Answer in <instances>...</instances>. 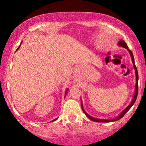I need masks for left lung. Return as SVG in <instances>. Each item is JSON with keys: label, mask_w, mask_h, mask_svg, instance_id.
<instances>
[{"label": "left lung", "mask_w": 146, "mask_h": 146, "mask_svg": "<svg viewBox=\"0 0 146 146\" xmlns=\"http://www.w3.org/2000/svg\"><path fill=\"white\" fill-rule=\"evenodd\" d=\"M119 45L123 47V48H126V49L128 50V51H129V53H130L131 54V58H132V62H133V67H134L135 70H136V90H135V93H134V97H133V100H132L131 103L130 104V105L128 106L127 107H126V109H125L124 110H123V111H122L121 113L118 116V117H117L116 119H110V120H106V119H96V118H94V117H90V115H88V114H87L86 112H85V111H84L83 108H82V101H81V107H82V111H83V112L85 113V115L87 116V117H88L90 119H91V120L94 121H97V122H111V121H117L119 120V119H121L122 117H123V116L125 115V114H126V112H127L128 111H129V110H130L131 107H132V106L133 105V104L135 103V102L136 100V98H137V95H138V70H137V68H136V65H135V62H134V58H133V53H132V51H131L130 49L129 48V47H128L127 44H126V42H123V40L120 41V42H119Z\"/></svg>", "instance_id": "1"}]
</instances>
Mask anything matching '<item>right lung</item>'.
I'll list each match as a JSON object with an SVG mask.
<instances>
[{
	"instance_id": "add662e5",
	"label": "right lung",
	"mask_w": 146,
	"mask_h": 146,
	"mask_svg": "<svg viewBox=\"0 0 146 146\" xmlns=\"http://www.w3.org/2000/svg\"><path fill=\"white\" fill-rule=\"evenodd\" d=\"M20 48V46H19V47H18V48H17V49H18V48ZM68 89H67V90H66V92H67V91H68ZM55 120H56V119H54V121H55Z\"/></svg>"
}]
</instances>
